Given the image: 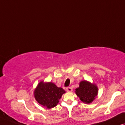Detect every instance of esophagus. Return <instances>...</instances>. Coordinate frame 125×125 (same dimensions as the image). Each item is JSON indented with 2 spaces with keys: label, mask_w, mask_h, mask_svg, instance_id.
Returning <instances> with one entry per match:
<instances>
[{
  "label": "esophagus",
  "mask_w": 125,
  "mask_h": 125,
  "mask_svg": "<svg viewBox=\"0 0 125 125\" xmlns=\"http://www.w3.org/2000/svg\"><path fill=\"white\" fill-rule=\"evenodd\" d=\"M66 91H68V92H71L73 91V89L71 87H68L66 88Z\"/></svg>",
  "instance_id": "esophagus-1"
}]
</instances>
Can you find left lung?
I'll return each instance as SVG.
<instances>
[{"label": "left lung", "instance_id": "1", "mask_svg": "<svg viewBox=\"0 0 125 125\" xmlns=\"http://www.w3.org/2000/svg\"><path fill=\"white\" fill-rule=\"evenodd\" d=\"M79 86L75 92L80 100L86 104L92 103L98 93V88L96 84L83 80L80 82Z\"/></svg>", "mask_w": 125, "mask_h": 125}]
</instances>
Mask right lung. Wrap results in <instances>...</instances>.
<instances>
[{"mask_svg":"<svg viewBox=\"0 0 125 125\" xmlns=\"http://www.w3.org/2000/svg\"><path fill=\"white\" fill-rule=\"evenodd\" d=\"M64 93L66 91L62 88L57 87L54 83L43 81L38 84L34 91L35 100L48 109L55 107Z\"/></svg>","mask_w":125,"mask_h":125,"instance_id":"1","label":"right lung"}]
</instances>
